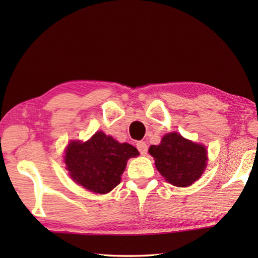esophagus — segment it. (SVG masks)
Returning <instances> with one entry per match:
<instances>
[{"label":"esophagus","instance_id":"obj_1","mask_svg":"<svg viewBox=\"0 0 258 258\" xmlns=\"http://www.w3.org/2000/svg\"><path fill=\"white\" fill-rule=\"evenodd\" d=\"M136 147H138V150L140 151L142 155H145L147 153V145H146L145 142H138Z\"/></svg>","mask_w":258,"mask_h":258}]
</instances>
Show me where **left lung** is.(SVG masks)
Returning a JSON list of instances; mask_svg holds the SVG:
<instances>
[{
	"label": "left lung",
	"mask_w": 258,
	"mask_h": 258,
	"mask_svg": "<svg viewBox=\"0 0 258 258\" xmlns=\"http://www.w3.org/2000/svg\"><path fill=\"white\" fill-rule=\"evenodd\" d=\"M155 166L166 182L187 187L204 173L207 164L206 147L173 132L163 136L161 143L150 147Z\"/></svg>",
	"instance_id": "obj_1"
}]
</instances>
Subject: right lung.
<instances>
[{"mask_svg":"<svg viewBox=\"0 0 258 258\" xmlns=\"http://www.w3.org/2000/svg\"><path fill=\"white\" fill-rule=\"evenodd\" d=\"M138 155L140 153L133 145L118 143L100 131L84 143L70 142L64 163L76 184L93 193L106 194L120 183L130 158Z\"/></svg>","mask_w":258,"mask_h":258,"instance_id":"right-lung-1","label":"right lung"}]
</instances>
